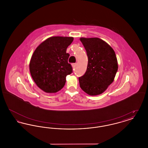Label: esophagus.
I'll list each match as a JSON object with an SVG mask.
<instances>
[{
    "instance_id": "obj_1",
    "label": "esophagus",
    "mask_w": 148,
    "mask_h": 148,
    "mask_svg": "<svg viewBox=\"0 0 148 148\" xmlns=\"http://www.w3.org/2000/svg\"><path fill=\"white\" fill-rule=\"evenodd\" d=\"M76 65H77V63L72 64V66H73V68H75V67L76 66Z\"/></svg>"
}]
</instances>
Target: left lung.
Returning <instances> with one entry per match:
<instances>
[{
	"label": "left lung",
	"instance_id": "1",
	"mask_svg": "<svg viewBox=\"0 0 148 148\" xmlns=\"http://www.w3.org/2000/svg\"><path fill=\"white\" fill-rule=\"evenodd\" d=\"M88 58L86 71L79 77L81 89L90 95H99L113 83L118 71L116 56L113 48L98 38L80 39Z\"/></svg>",
	"mask_w": 148,
	"mask_h": 148
}]
</instances>
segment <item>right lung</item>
<instances>
[{
    "mask_svg": "<svg viewBox=\"0 0 148 148\" xmlns=\"http://www.w3.org/2000/svg\"><path fill=\"white\" fill-rule=\"evenodd\" d=\"M73 37L53 36L42 42L32 56L29 69L36 85L46 92H56L66 82V77L73 72L68 62L66 49Z\"/></svg>",
    "mask_w": 148,
    "mask_h": 148,
    "instance_id": "add662e5",
    "label": "right lung"
}]
</instances>
